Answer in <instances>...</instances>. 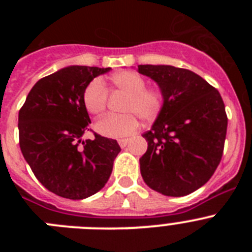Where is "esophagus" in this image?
Segmentation results:
<instances>
[{"mask_svg":"<svg viewBox=\"0 0 252 252\" xmlns=\"http://www.w3.org/2000/svg\"><path fill=\"white\" fill-rule=\"evenodd\" d=\"M128 142H130V139H120L119 145L121 146V148H126V145H127Z\"/></svg>","mask_w":252,"mask_h":252,"instance_id":"1","label":"esophagus"}]
</instances>
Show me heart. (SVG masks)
Returning <instances> with one entry per match:
<instances>
[{
	"label": "heart",
	"mask_w": 252,
	"mask_h": 252,
	"mask_svg": "<svg viewBox=\"0 0 252 252\" xmlns=\"http://www.w3.org/2000/svg\"><path fill=\"white\" fill-rule=\"evenodd\" d=\"M113 91L127 93L121 110L126 113L106 115L95 122L94 128L104 137L119 139L132 135L139 127L134 115L144 121H153L160 115L164 106V95L160 91L146 88L148 82L141 74L125 70L113 74L110 79ZM108 102V90L99 78L87 84L83 91V103L86 110L92 115H99Z\"/></svg>",
	"instance_id": "b5f03b06"
}]
</instances>
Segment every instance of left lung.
Instances as JSON below:
<instances>
[{
	"label": "left lung",
	"instance_id": "1",
	"mask_svg": "<svg viewBox=\"0 0 252 252\" xmlns=\"http://www.w3.org/2000/svg\"><path fill=\"white\" fill-rule=\"evenodd\" d=\"M160 87L164 106L142 136L140 158L146 186L169 197H183L211 179L223 154L227 115L221 94L192 70L171 65H139Z\"/></svg>",
	"mask_w": 252,
	"mask_h": 252
}]
</instances>
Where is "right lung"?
<instances>
[{
  "label": "right lung",
  "instance_id": "add662e5",
  "mask_svg": "<svg viewBox=\"0 0 252 252\" xmlns=\"http://www.w3.org/2000/svg\"><path fill=\"white\" fill-rule=\"evenodd\" d=\"M111 68L70 65L41 78L19 112L21 153L48 190L69 199H84L101 190L121 148L113 139L90 130L83 91Z\"/></svg>",
  "mask_w": 252,
  "mask_h": 252
}]
</instances>
